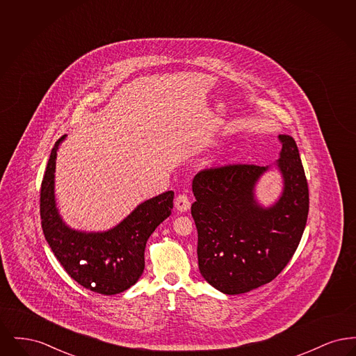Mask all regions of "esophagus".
Wrapping results in <instances>:
<instances>
[{
	"label": "esophagus",
	"instance_id": "1",
	"mask_svg": "<svg viewBox=\"0 0 356 356\" xmlns=\"http://www.w3.org/2000/svg\"><path fill=\"white\" fill-rule=\"evenodd\" d=\"M175 207L179 212H186L191 208V202H189V197L186 196V193H180V195L176 196Z\"/></svg>",
	"mask_w": 356,
	"mask_h": 356
}]
</instances>
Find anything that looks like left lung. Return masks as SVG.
I'll return each instance as SVG.
<instances>
[{"label": "left lung", "mask_w": 356, "mask_h": 356, "mask_svg": "<svg viewBox=\"0 0 356 356\" xmlns=\"http://www.w3.org/2000/svg\"><path fill=\"white\" fill-rule=\"evenodd\" d=\"M282 143L277 168L284 189L270 208L254 200L259 177L268 167L225 164L200 170L192 183L191 213L197 228L199 270L227 295L244 293L272 282L284 270L305 232L308 184L295 140Z\"/></svg>", "instance_id": "obj_1"}]
</instances>
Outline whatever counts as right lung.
Listing matches in <instances>:
<instances>
[{
    "instance_id": "1",
    "label": "right lung",
    "mask_w": 356,
    "mask_h": 356,
    "mask_svg": "<svg viewBox=\"0 0 356 356\" xmlns=\"http://www.w3.org/2000/svg\"><path fill=\"white\" fill-rule=\"evenodd\" d=\"M58 138L41 183L40 216L45 238L63 268L80 286L102 295H116L132 287L144 271V251L153 231L173 208V191L140 204L115 228L85 234L67 227L54 202V170Z\"/></svg>"
}]
</instances>
